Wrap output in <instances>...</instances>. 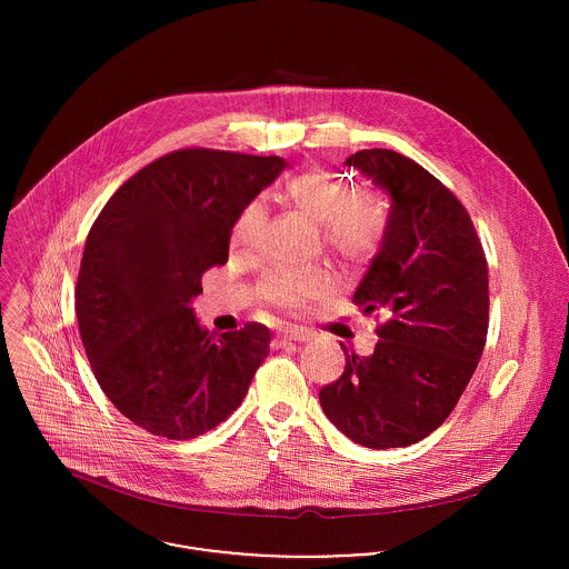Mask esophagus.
<instances>
[{
	"mask_svg": "<svg viewBox=\"0 0 569 569\" xmlns=\"http://www.w3.org/2000/svg\"><path fill=\"white\" fill-rule=\"evenodd\" d=\"M309 339H311V335H309L307 330H302V328H291V330H284V332L276 335L273 341H271V346H273V348H287V346H291V343H296V341H309Z\"/></svg>",
	"mask_w": 569,
	"mask_h": 569,
	"instance_id": "esophagus-1",
	"label": "esophagus"
}]
</instances>
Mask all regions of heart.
Returning <instances> with one entry per match:
<instances>
[{"instance_id":"1","label":"heart","mask_w":569,"mask_h":569,"mask_svg":"<svg viewBox=\"0 0 569 569\" xmlns=\"http://www.w3.org/2000/svg\"><path fill=\"white\" fill-rule=\"evenodd\" d=\"M287 201L320 223L326 247L348 267L370 262L386 234V212L381 201L366 190H357L350 181L325 172L309 170L284 183ZM267 226V206L253 199L244 206L232 228V247L251 253L258 249ZM332 287L330 273L322 267L271 269L262 276L258 293L264 302L282 311H305Z\"/></svg>"}]
</instances>
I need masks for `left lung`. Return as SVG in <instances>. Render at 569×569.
<instances>
[{
  "label": "left lung",
  "mask_w": 569,
  "mask_h": 569,
  "mask_svg": "<svg viewBox=\"0 0 569 569\" xmlns=\"http://www.w3.org/2000/svg\"><path fill=\"white\" fill-rule=\"evenodd\" d=\"M388 190L379 253L352 302L386 316L370 357L346 352L320 390L328 420L370 449L407 447L438 429L467 390L487 343V256L460 199L420 163L388 149L346 160Z\"/></svg>",
  "instance_id": "left-lung-1"
}]
</instances>
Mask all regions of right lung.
<instances>
[{
  "label": "right lung",
  "mask_w": 569,
  "mask_h": 569,
  "mask_svg": "<svg viewBox=\"0 0 569 569\" xmlns=\"http://www.w3.org/2000/svg\"><path fill=\"white\" fill-rule=\"evenodd\" d=\"M287 166L217 149H179L129 177L93 221L77 280V318L93 377L138 427L190 440L243 403L269 355V328L221 339L188 307L201 276L228 262L244 206Z\"/></svg>",
  "instance_id": "1"
}]
</instances>
